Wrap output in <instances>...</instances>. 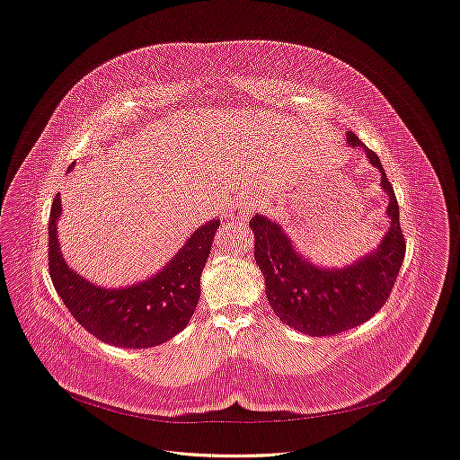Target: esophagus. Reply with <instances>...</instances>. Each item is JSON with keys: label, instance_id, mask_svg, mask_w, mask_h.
I'll use <instances>...</instances> for the list:
<instances>
[{"label": "esophagus", "instance_id": "34e87169", "mask_svg": "<svg viewBox=\"0 0 460 460\" xmlns=\"http://www.w3.org/2000/svg\"><path fill=\"white\" fill-rule=\"evenodd\" d=\"M253 212V205L252 201L244 199V201H238L231 210H229V217L231 220H234L236 224H246L250 220V216Z\"/></svg>", "mask_w": 460, "mask_h": 460}]
</instances>
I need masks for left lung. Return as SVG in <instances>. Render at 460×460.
<instances>
[{"label": "left lung", "mask_w": 460, "mask_h": 460, "mask_svg": "<svg viewBox=\"0 0 460 460\" xmlns=\"http://www.w3.org/2000/svg\"><path fill=\"white\" fill-rule=\"evenodd\" d=\"M347 141L364 147L354 132H347ZM366 153L382 173L380 186L390 198L385 210L390 229L369 255L345 269H321L293 248L279 224L261 214L250 222L255 234V262L264 276L270 307L281 323L311 337L341 333L369 321L390 298L404 259L406 240L394 186L380 158L371 149Z\"/></svg>", "instance_id": "8db88e82"}]
</instances>
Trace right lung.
<instances>
[{
	"label": "right lung",
	"mask_w": 460,
	"mask_h": 460,
	"mask_svg": "<svg viewBox=\"0 0 460 460\" xmlns=\"http://www.w3.org/2000/svg\"><path fill=\"white\" fill-rule=\"evenodd\" d=\"M59 214L58 193L48 224V269L70 315L89 333L113 347L151 349L184 330L199 302L201 272L220 220H210L193 231L153 278L123 288H106L93 285L65 262L58 240Z\"/></svg>",
	"instance_id": "right-lung-1"
}]
</instances>
